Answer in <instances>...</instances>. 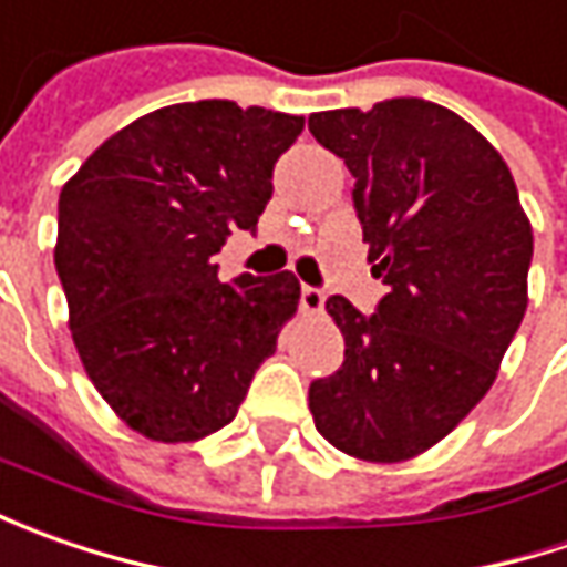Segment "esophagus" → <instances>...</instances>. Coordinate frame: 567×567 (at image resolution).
Listing matches in <instances>:
<instances>
[{
	"label": "esophagus",
	"mask_w": 567,
	"mask_h": 567,
	"mask_svg": "<svg viewBox=\"0 0 567 567\" xmlns=\"http://www.w3.org/2000/svg\"><path fill=\"white\" fill-rule=\"evenodd\" d=\"M299 302H302V312H321V309H324V290H318V287H302Z\"/></svg>",
	"instance_id": "obj_1"
}]
</instances>
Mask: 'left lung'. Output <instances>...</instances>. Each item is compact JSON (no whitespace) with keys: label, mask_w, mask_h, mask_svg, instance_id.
I'll return each instance as SVG.
<instances>
[{"label":"left lung","mask_w":567,"mask_h":567,"mask_svg":"<svg viewBox=\"0 0 567 567\" xmlns=\"http://www.w3.org/2000/svg\"><path fill=\"white\" fill-rule=\"evenodd\" d=\"M353 173V207L375 316L331 296L343 365L312 381L309 410L331 445L398 464L439 445L486 398L527 312L534 229L512 169L470 122L420 97L309 116Z\"/></svg>","instance_id":"8db88e82"}]
</instances>
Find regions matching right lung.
<instances>
[{
  "label": "right lung",
  "mask_w": 567,
  "mask_h": 567,
  "mask_svg": "<svg viewBox=\"0 0 567 567\" xmlns=\"http://www.w3.org/2000/svg\"><path fill=\"white\" fill-rule=\"evenodd\" d=\"M306 120L233 100L154 110L81 164L59 195L55 271L100 398L154 442L233 423L299 306V280L217 277L233 229H255L277 157Z\"/></svg>",
  "instance_id": "right-lung-1"
}]
</instances>
